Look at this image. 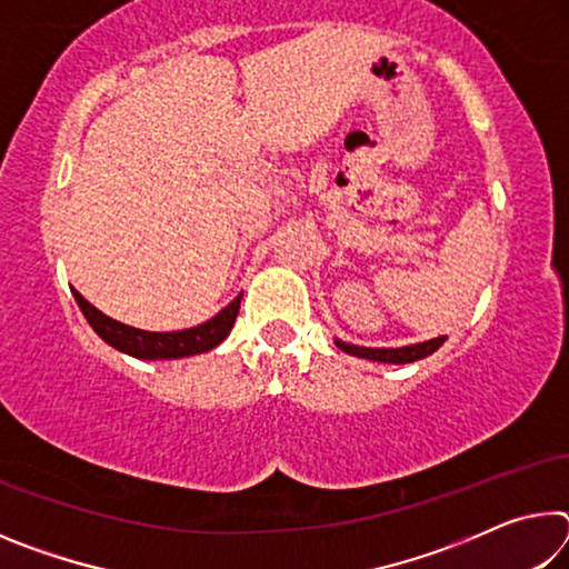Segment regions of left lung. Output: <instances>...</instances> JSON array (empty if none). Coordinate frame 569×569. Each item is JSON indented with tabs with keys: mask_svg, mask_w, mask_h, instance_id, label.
<instances>
[{
	"mask_svg": "<svg viewBox=\"0 0 569 569\" xmlns=\"http://www.w3.org/2000/svg\"><path fill=\"white\" fill-rule=\"evenodd\" d=\"M447 341V336H437V339H429L423 343H411V346H401V349H366V346H353L336 339V346L341 351L359 356V359H369V361H381V363H411L419 361L423 356L435 353L441 343Z\"/></svg>",
	"mask_w": 569,
	"mask_h": 569,
	"instance_id": "1",
	"label": "left lung"
}]
</instances>
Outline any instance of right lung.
I'll use <instances>...</instances> for the list:
<instances>
[{"label": "right lung", "mask_w": 569, "mask_h": 569, "mask_svg": "<svg viewBox=\"0 0 569 569\" xmlns=\"http://www.w3.org/2000/svg\"><path fill=\"white\" fill-rule=\"evenodd\" d=\"M72 296L80 311L84 313V319L94 329V333L100 336L104 343H110L112 349H118L128 356H134V359H182V356H196V353H206L210 349H216L220 341H226V336L230 333L236 323L238 308H240V296L233 298L223 311H218L213 319L192 326V329L186 331H142V329H132V326H124L120 321L110 319L102 311H98L90 301H84L80 291H74Z\"/></svg>", "instance_id": "right-lung-1"}]
</instances>
